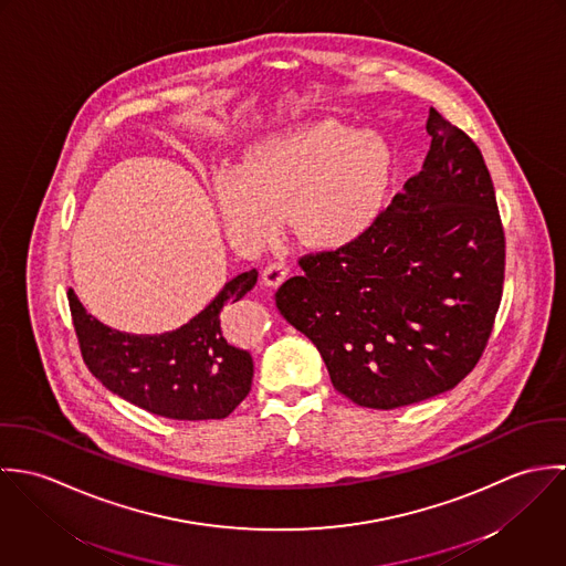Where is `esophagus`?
<instances>
[{
    "label": "esophagus",
    "instance_id": "esophagus-1",
    "mask_svg": "<svg viewBox=\"0 0 566 566\" xmlns=\"http://www.w3.org/2000/svg\"><path fill=\"white\" fill-rule=\"evenodd\" d=\"M285 276H287V265H285L283 261H272V263H268L265 270H263V274H261V279H263V283H265L268 287H279V285L285 281Z\"/></svg>",
    "mask_w": 566,
    "mask_h": 566
}]
</instances>
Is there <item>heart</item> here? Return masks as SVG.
Here are the masks:
<instances>
[{
  "instance_id": "obj_1",
  "label": "heart",
  "mask_w": 566,
  "mask_h": 566,
  "mask_svg": "<svg viewBox=\"0 0 566 566\" xmlns=\"http://www.w3.org/2000/svg\"><path fill=\"white\" fill-rule=\"evenodd\" d=\"M395 171L388 142L335 119L283 128L213 176L222 222L243 248L268 242L285 216L296 242L337 250L379 220Z\"/></svg>"
}]
</instances>
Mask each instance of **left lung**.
<instances>
[{
    "mask_svg": "<svg viewBox=\"0 0 566 566\" xmlns=\"http://www.w3.org/2000/svg\"><path fill=\"white\" fill-rule=\"evenodd\" d=\"M422 169L357 242L305 254L276 292L353 403L395 409L453 390L480 361L503 292L505 238L475 142L429 111Z\"/></svg>",
    "mask_w": 566,
    "mask_h": 566,
    "instance_id": "8db88e82",
    "label": "left lung"
}]
</instances>
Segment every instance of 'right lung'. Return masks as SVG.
Wrapping results in <instances>:
<instances>
[{"label": "right lung", "instance_id": "add662e5", "mask_svg": "<svg viewBox=\"0 0 566 566\" xmlns=\"http://www.w3.org/2000/svg\"><path fill=\"white\" fill-rule=\"evenodd\" d=\"M256 270L238 274L189 323L159 335L111 328L67 292L84 364L113 395L174 420L227 418L250 392L252 357L233 346L222 312L254 287Z\"/></svg>", "mask_w": 566, "mask_h": 566}]
</instances>
